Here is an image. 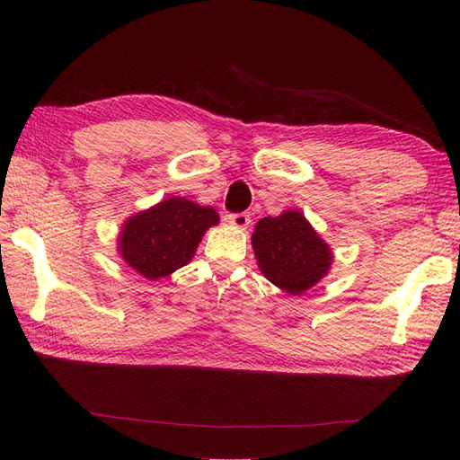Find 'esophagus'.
I'll return each mask as SVG.
<instances>
[{"label":"esophagus","instance_id":"esophagus-1","mask_svg":"<svg viewBox=\"0 0 460 460\" xmlns=\"http://www.w3.org/2000/svg\"><path fill=\"white\" fill-rule=\"evenodd\" d=\"M226 220H228V225L243 230V228L249 226V222H252V217L245 215V213H234V215H228Z\"/></svg>","mask_w":460,"mask_h":460}]
</instances>
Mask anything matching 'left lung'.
<instances>
[{
    "mask_svg": "<svg viewBox=\"0 0 460 460\" xmlns=\"http://www.w3.org/2000/svg\"><path fill=\"white\" fill-rule=\"evenodd\" d=\"M252 245L262 276L289 296H303L328 276L333 253L301 211L261 218Z\"/></svg>",
    "mask_w": 460,
    "mask_h": 460,
    "instance_id": "obj_1",
    "label": "left lung"
}]
</instances>
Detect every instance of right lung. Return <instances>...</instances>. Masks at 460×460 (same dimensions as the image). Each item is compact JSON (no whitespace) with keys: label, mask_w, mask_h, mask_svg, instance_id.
Returning a JSON list of instances; mask_svg holds the SVG:
<instances>
[{"label":"right lung","mask_w":460,"mask_h":460,"mask_svg":"<svg viewBox=\"0 0 460 460\" xmlns=\"http://www.w3.org/2000/svg\"><path fill=\"white\" fill-rule=\"evenodd\" d=\"M218 220L213 207L186 198L163 199L124 220L117 252L136 274L155 282L186 267L205 232Z\"/></svg>","instance_id":"add662e5"}]
</instances>
